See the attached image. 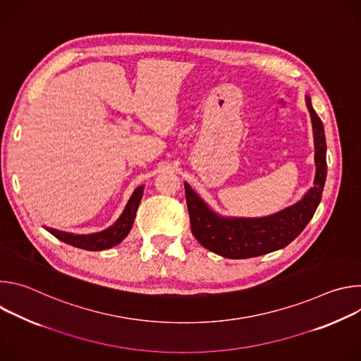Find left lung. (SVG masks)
<instances>
[{"instance_id":"left-lung-1","label":"left lung","mask_w":361,"mask_h":361,"mask_svg":"<svg viewBox=\"0 0 361 361\" xmlns=\"http://www.w3.org/2000/svg\"><path fill=\"white\" fill-rule=\"evenodd\" d=\"M314 137V185L301 200L264 217H227L214 212L188 183H184L191 231L207 250L226 259H250L288 245L310 221L322 201L327 176L324 127L305 95Z\"/></svg>"}]
</instances>
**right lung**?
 <instances>
[{"label": "right lung", "instance_id": "1", "mask_svg": "<svg viewBox=\"0 0 361 361\" xmlns=\"http://www.w3.org/2000/svg\"><path fill=\"white\" fill-rule=\"evenodd\" d=\"M142 192H144V185H138L133 191L130 200L127 201L121 216L116 220L113 226H110L109 228L102 231L90 233V234H75V233H68V231L57 230L47 226H44V228L54 237H57L59 240L77 248H82L88 251H99V250L111 248L120 244L131 231L138 204L142 198Z\"/></svg>", "mask_w": 361, "mask_h": 361}]
</instances>
